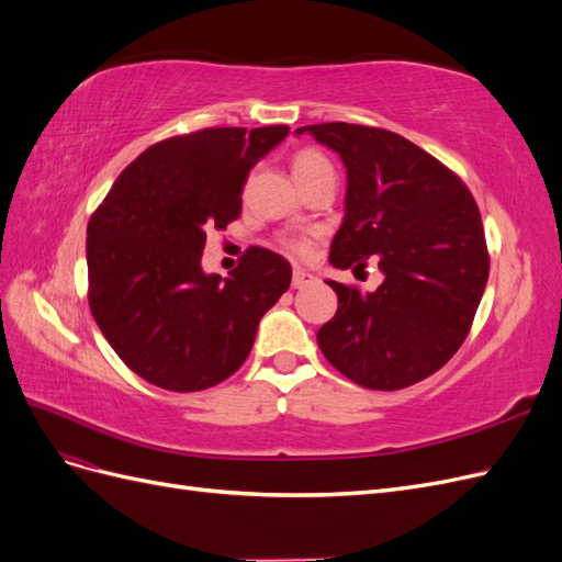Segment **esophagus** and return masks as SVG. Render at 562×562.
<instances>
[{"instance_id": "34e87169", "label": "esophagus", "mask_w": 562, "mask_h": 562, "mask_svg": "<svg viewBox=\"0 0 562 562\" xmlns=\"http://www.w3.org/2000/svg\"><path fill=\"white\" fill-rule=\"evenodd\" d=\"M314 281H316V277L310 274V271H304V269H300V267L293 269V288H307V285H312Z\"/></svg>"}]
</instances>
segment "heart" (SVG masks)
<instances>
[{"instance_id":"1","label":"heart","mask_w":562,"mask_h":562,"mask_svg":"<svg viewBox=\"0 0 562 562\" xmlns=\"http://www.w3.org/2000/svg\"><path fill=\"white\" fill-rule=\"evenodd\" d=\"M293 173H295V178H310V176H316V173H333V166L326 157L321 155V151L302 149V151H297L295 159H293ZM295 248L304 250V248H307V244L297 241Z\"/></svg>"}]
</instances>
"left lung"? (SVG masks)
I'll use <instances>...</instances> for the list:
<instances>
[{
    "label": "left lung",
    "instance_id": "1",
    "mask_svg": "<svg viewBox=\"0 0 562 562\" xmlns=\"http://www.w3.org/2000/svg\"><path fill=\"white\" fill-rule=\"evenodd\" d=\"M304 133L347 168L330 265L356 269L375 255L384 274L372 293L326 281L337 312L318 328V347L366 389L427 380L462 347L485 291L490 258L479 206L462 180L398 133L342 122L295 128Z\"/></svg>",
    "mask_w": 562,
    "mask_h": 562
}]
</instances>
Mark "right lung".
Here are the masks:
<instances>
[{"label": "right lung", "instance_id": "right-lung-1", "mask_svg": "<svg viewBox=\"0 0 562 562\" xmlns=\"http://www.w3.org/2000/svg\"><path fill=\"white\" fill-rule=\"evenodd\" d=\"M288 126L203 128L147 147L89 220V304L110 347L149 384L201 391L252 349L291 285L279 252L252 246L229 279L201 267L209 229L241 215L250 168Z\"/></svg>", "mask_w": 562, "mask_h": 562}]
</instances>
